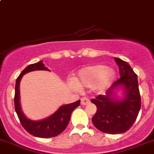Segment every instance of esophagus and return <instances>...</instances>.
Segmentation results:
<instances>
[{"label": "esophagus", "instance_id": "34e87169", "mask_svg": "<svg viewBox=\"0 0 154 154\" xmlns=\"http://www.w3.org/2000/svg\"><path fill=\"white\" fill-rule=\"evenodd\" d=\"M90 103V100L87 97H82L81 99V104L82 106H85V105H88Z\"/></svg>", "mask_w": 154, "mask_h": 154}]
</instances>
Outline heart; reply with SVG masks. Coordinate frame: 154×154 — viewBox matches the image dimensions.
<instances>
[{"label": "heart", "mask_w": 154, "mask_h": 154, "mask_svg": "<svg viewBox=\"0 0 154 154\" xmlns=\"http://www.w3.org/2000/svg\"><path fill=\"white\" fill-rule=\"evenodd\" d=\"M116 79L114 69L103 65H94L81 69L78 72L76 82L81 87L93 88L97 91L102 92L109 88Z\"/></svg>", "instance_id": "obj_1"}]
</instances>
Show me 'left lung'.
I'll use <instances>...</instances> for the list:
<instances>
[{
    "label": "left lung",
    "instance_id": "1",
    "mask_svg": "<svg viewBox=\"0 0 154 154\" xmlns=\"http://www.w3.org/2000/svg\"><path fill=\"white\" fill-rule=\"evenodd\" d=\"M119 66L120 79L106 91L91 101L97 112L92 122L97 129L107 134H121L128 131L135 122L140 108L137 76L125 61L114 58ZM122 89L123 96L117 98L116 91Z\"/></svg>",
    "mask_w": 154,
    "mask_h": 154
}]
</instances>
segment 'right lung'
Returning <instances> with one entry per match:
<instances>
[{"mask_svg": "<svg viewBox=\"0 0 154 154\" xmlns=\"http://www.w3.org/2000/svg\"><path fill=\"white\" fill-rule=\"evenodd\" d=\"M36 70H46L50 71L43 63V61H38L35 63L30 64L22 71L16 81L15 97H14V105L15 110L19 117L20 122L23 128L32 135L42 138H49L55 137L64 131L70 120L71 113L77 106H79L80 100L61 106L55 112L50 116L42 120H32L28 119L22 109L20 104V84L23 76L29 72Z\"/></svg>", "mask_w": 154, "mask_h": 154, "instance_id": "add662e5", "label": "right lung"}]
</instances>
